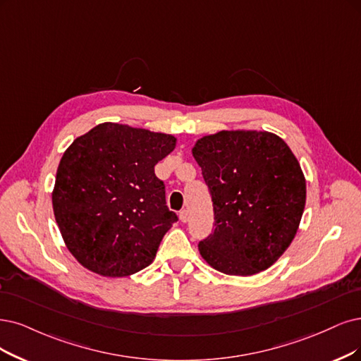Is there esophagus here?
Wrapping results in <instances>:
<instances>
[{"label": "esophagus", "mask_w": 361, "mask_h": 361, "mask_svg": "<svg viewBox=\"0 0 361 361\" xmlns=\"http://www.w3.org/2000/svg\"><path fill=\"white\" fill-rule=\"evenodd\" d=\"M188 219H189L188 211H185V209H181V211H180V220H181L183 223H185V221H188Z\"/></svg>", "instance_id": "1"}]
</instances>
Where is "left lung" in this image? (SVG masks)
<instances>
[{"label":"left lung","instance_id":"8db88e82","mask_svg":"<svg viewBox=\"0 0 361 361\" xmlns=\"http://www.w3.org/2000/svg\"><path fill=\"white\" fill-rule=\"evenodd\" d=\"M193 156L214 207V228L197 244L201 256L228 275L268 269L291 244L305 209L298 159L281 138L257 130L204 137Z\"/></svg>","mask_w":361,"mask_h":361}]
</instances>
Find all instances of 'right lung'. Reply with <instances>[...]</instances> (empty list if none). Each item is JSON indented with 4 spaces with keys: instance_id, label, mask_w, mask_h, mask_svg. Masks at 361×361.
<instances>
[{
    "instance_id": "add662e5",
    "label": "right lung",
    "mask_w": 361,
    "mask_h": 361,
    "mask_svg": "<svg viewBox=\"0 0 361 361\" xmlns=\"http://www.w3.org/2000/svg\"><path fill=\"white\" fill-rule=\"evenodd\" d=\"M176 147L166 133L101 123L63 153L51 202L63 241L89 271L128 276L149 266L178 220L154 165Z\"/></svg>"
}]
</instances>
